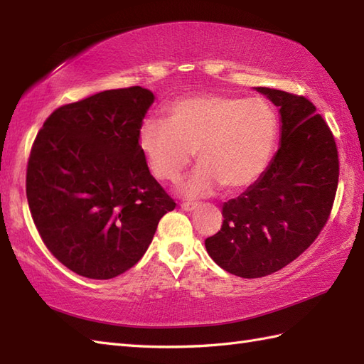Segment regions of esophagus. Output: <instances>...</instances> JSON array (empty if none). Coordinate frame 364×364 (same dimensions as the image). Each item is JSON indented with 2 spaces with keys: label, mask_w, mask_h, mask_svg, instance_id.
Here are the masks:
<instances>
[{
  "label": "esophagus",
  "mask_w": 364,
  "mask_h": 364,
  "mask_svg": "<svg viewBox=\"0 0 364 364\" xmlns=\"http://www.w3.org/2000/svg\"><path fill=\"white\" fill-rule=\"evenodd\" d=\"M197 208H198V205H197V203H181V210H183V211H186V213L196 211Z\"/></svg>",
  "instance_id": "esophagus-1"
}]
</instances>
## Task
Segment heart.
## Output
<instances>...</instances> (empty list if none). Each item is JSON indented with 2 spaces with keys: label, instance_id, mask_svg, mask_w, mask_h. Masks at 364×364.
<instances>
[{
  "label": "heart",
  "instance_id": "heart-1",
  "mask_svg": "<svg viewBox=\"0 0 364 364\" xmlns=\"http://www.w3.org/2000/svg\"><path fill=\"white\" fill-rule=\"evenodd\" d=\"M278 117L264 98L202 94L178 98L167 107V123L145 120L139 146L151 173L173 183L186 172L194 151L202 164L180 186L184 197H206L219 188L244 191L270 162Z\"/></svg>",
  "mask_w": 364,
  "mask_h": 364
}]
</instances>
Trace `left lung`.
<instances>
[{"mask_svg": "<svg viewBox=\"0 0 364 364\" xmlns=\"http://www.w3.org/2000/svg\"><path fill=\"white\" fill-rule=\"evenodd\" d=\"M280 112V146L259 180L223 203L220 231L206 252L227 272H277L318 237L333 206L339 161L335 137L305 97L255 87Z\"/></svg>", "mask_w": 364, "mask_h": 364, "instance_id": "1", "label": "left lung"}]
</instances>
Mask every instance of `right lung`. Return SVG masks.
Returning a JSON list of instances; mask_svg holds the SVG:
<instances>
[{
    "label": "right lung",
    "mask_w": 364,
    "mask_h": 364,
    "mask_svg": "<svg viewBox=\"0 0 364 364\" xmlns=\"http://www.w3.org/2000/svg\"><path fill=\"white\" fill-rule=\"evenodd\" d=\"M153 102L139 86L105 90L59 107L38 131L26 173L31 215L48 250L75 274H123L175 210L139 146Z\"/></svg>",
    "instance_id": "obj_1"
}]
</instances>
